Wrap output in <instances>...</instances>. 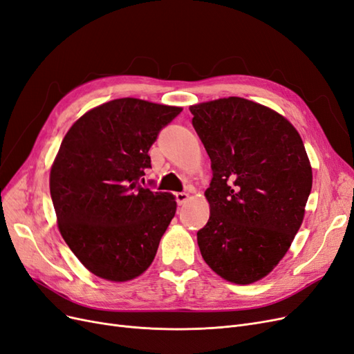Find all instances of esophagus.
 I'll return each mask as SVG.
<instances>
[{
  "instance_id": "esophagus-1",
  "label": "esophagus",
  "mask_w": 354,
  "mask_h": 354,
  "mask_svg": "<svg viewBox=\"0 0 354 354\" xmlns=\"http://www.w3.org/2000/svg\"><path fill=\"white\" fill-rule=\"evenodd\" d=\"M188 198H189V196H188L187 192H176L175 194V200H176V203L179 204V206H182V204H185L188 201Z\"/></svg>"
}]
</instances>
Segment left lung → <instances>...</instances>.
Here are the masks:
<instances>
[{
	"label": "left lung",
	"instance_id": "8db88e82",
	"mask_svg": "<svg viewBox=\"0 0 354 354\" xmlns=\"http://www.w3.org/2000/svg\"><path fill=\"white\" fill-rule=\"evenodd\" d=\"M210 157V218L197 232L204 261L223 279L252 283L275 268L300 230L312 191L301 136L265 106L230 97L191 106Z\"/></svg>",
	"mask_w": 354,
	"mask_h": 354
}]
</instances>
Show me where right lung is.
Listing matches in <instances>:
<instances>
[{"label":"right lung","instance_id":"add662e5","mask_svg":"<svg viewBox=\"0 0 354 354\" xmlns=\"http://www.w3.org/2000/svg\"><path fill=\"white\" fill-rule=\"evenodd\" d=\"M180 111L119 98L85 113L64 136L50 175L57 222L73 254L102 279L140 277L175 216L172 194L142 184L148 150Z\"/></svg>","mask_w":354,"mask_h":354}]
</instances>
